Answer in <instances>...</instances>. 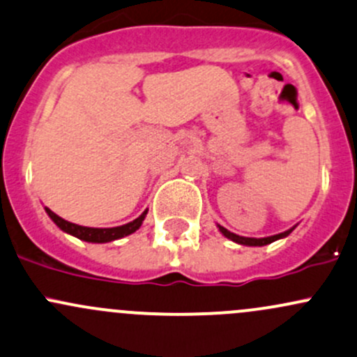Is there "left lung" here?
<instances>
[{"label": "left lung", "mask_w": 357, "mask_h": 357, "mask_svg": "<svg viewBox=\"0 0 357 357\" xmlns=\"http://www.w3.org/2000/svg\"><path fill=\"white\" fill-rule=\"evenodd\" d=\"M217 227H219V231L222 232V234L226 236L227 239H231V241L238 243V245H245V246H265V245H270V243L277 241V239L287 238V236L291 234L292 231H294V227H292V229H289V231L280 232V234L268 236V238H245V236H238V234H234V232L227 231V229L222 227V226H217Z\"/></svg>", "instance_id": "obj_1"}]
</instances>
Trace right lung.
Instances as JSON below:
<instances>
[{
  "mask_svg": "<svg viewBox=\"0 0 357 357\" xmlns=\"http://www.w3.org/2000/svg\"><path fill=\"white\" fill-rule=\"evenodd\" d=\"M44 208H46V213L51 217L52 222L61 229L63 232L75 236V238L82 239V241H87V243H109V241H114V239L125 238V236L133 234L137 229H140L142 222H144L145 215H147V212H149V210H145L140 217H137V219L131 220V222H128V224H123V226L102 229V227L78 226V224L68 222V220L61 219V217L56 215V213L47 207H44Z\"/></svg>",
  "mask_w": 357,
  "mask_h": 357,
  "instance_id": "1",
  "label": "right lung"
}]
</instances>
